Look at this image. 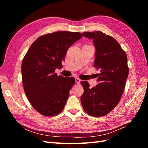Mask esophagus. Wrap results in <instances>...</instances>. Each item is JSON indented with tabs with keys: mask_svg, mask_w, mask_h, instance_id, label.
<instances>
[{
	"mask_svg": "<svg viewBox=\"0 0 148 148\" xmlns=\"http://www.w3.org/2000/svg\"><path fill=\"white\" fill-rule=\"evenodd\" d=\"M75 81H76V83H77L78 84H79L80 82H81V79H79L78 78H75Z\"/></svg>",
	"mask_w": 148,
	"mask_h": 148,
	"instance_id": "obj_1",
	"label": "esophagus"
}]
</instances>
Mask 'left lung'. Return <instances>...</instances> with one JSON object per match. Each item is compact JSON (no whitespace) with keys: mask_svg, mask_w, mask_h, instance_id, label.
<instances>
[{"mask_svg":"<svg viewBox=\"0 0 148 148\" xmlns=\"http://www.w3.org/2000/svg\"><path fill=\"white\" fill-rule=\"evenodd\" d=\"M92 39L96 49L94 66L99 69L95 87L89 88L88 82H81L84 93L81 102L84 110L92 117L109 114L119 104L125 86L129 69L125 52L116 40L101 32H84Z\"/></svg>","mask_w":148,"mask_h":148,"instance_id":"left-lung-1","label":"left lung"}]
</instances>
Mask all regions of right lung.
Wrapping results in <instances>:
<instances>
[{
	"mask_svg": "<svg viewBox=\"0 0 148 148\" xmlns=\"http://www.w3.org/2000/svg\"><path fill=\"white\" fill-rule=\"evenodd\" d=\"M82 38L78 32L65 31L43 35L25 56L21 64L24 91L41 114L51 117L63 110L75 79L58 76L55 70L62 69L68 49Z\"/></svg>",
	"mask_w": 148,
	"mask_h": 148,
	"instance_id": "right-lung-1",
	"label": "right lung"
}]
</instances>
